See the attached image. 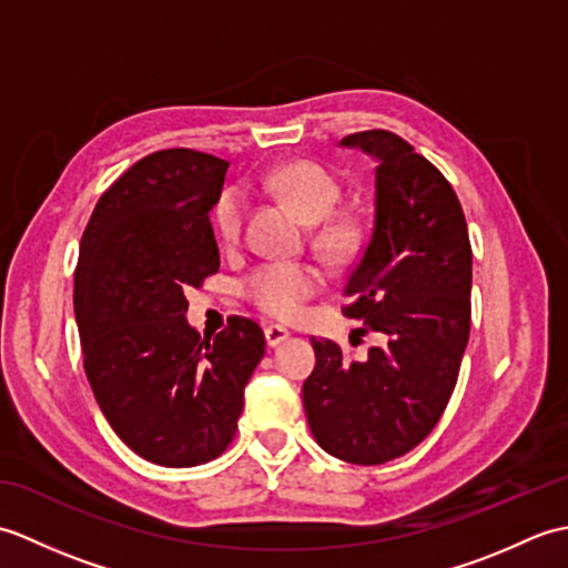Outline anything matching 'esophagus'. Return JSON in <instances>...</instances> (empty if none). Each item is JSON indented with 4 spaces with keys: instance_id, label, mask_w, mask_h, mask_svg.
<instances>
[{
    "instance_id": "obj_1",
    "label": "esophagus",
    "mask_w": 568,
    "mask_h": 568,
    "mask_svg": "<svg viewBox=\"0 0 568 568\" xmlns=\"http://www.w3.org/2000/svg\"><path fill=\"white\" fill-rule=\"evenodd\" d=\"M263 334H265V344L268 346H277L281 342H285L287 336H291V332L281 327V324H268V327L263 329Z\"/></svg>"
}]
</instances>
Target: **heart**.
<instances>
[{
    "mask_svg": "<svg viewBox=\"0 0 568 568\" xmlns=\"http://www.w3.org/2000/svg\"><path fill=\"white\" fill-rule=\"evenodd\" d=\"M265 187L275 197L285 200L305 222H324L334 212L342 197L336 178L312 161H291L273 168L265 175ZM246 222V195L239 187H226L214 207V224L224 244H236ZM317 246L324 253L339 256L356 241V226L336 220L324 222L315 234ZM322 275L310 263L271 261L253 268L244 281V295L263 315L275 320H295L307 300L320 291Z\"/></svg>",
    "mask_w": 568,
    "mask_h": 568,
    "instance_id": "b5f03b06",
    "label": "heart"
}]
</instances>
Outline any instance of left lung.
Returning <instances> with one entry per match:
<instances>
[{"label": "left lung", "instance_id": "obj_1", "mask_svg": "<svg viewBox=\"0 0 568 568\" xmlns=\"http://www.w3.org/2000/svg\"><path fill=\"white\" fill-rule=\"evenodd\" d=\"M342 146L378 163L373 229L346 275L344 315L385 344L356 361L312 339L317 364L303 403L324 452L376 466L415 449L454 393L470 332V241L449 180L405 139L371 129Z\"/></svg>", "mask_w": 568, "mask_h": 568}]
</instances>
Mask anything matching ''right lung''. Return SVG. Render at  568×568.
<instances>
[{"label": "right lung", "mask_w": 568, "mask_h": 568, "mask_svg": "<svg viewBox=\"0 0 568 568\" xmlns=\"http://www.w3.org/2000/svg\"><path fill=\"white\" fill-rule=\"evenodd\" d=\"M226 168L202 151H155L114 180L80 241L84 373L119 439L168 468L226 452L265 354L253 320L229 317L214 339L185 320L187 287L220 271L210 212Z\"/></svg>", "instance_id": "1"}]
</instances>
